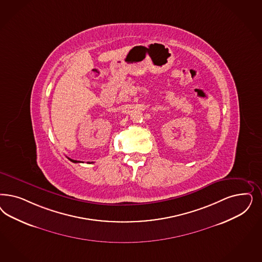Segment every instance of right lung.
<instances>
[{
  "mask_svg": "<svg viewBox=\"0 0 262 262\" xmlns=\"http://www.w3.org/2000/svg\"><path fill=\"white\" fill-rule=\"evenodd\" d=\"M69 160L71 161V162H73V163H81L80 161H77V160H72V159H70V158H68ZM83 163V162H82Z\"/></svg>",
  "mask_w": 262,
  "mask_h": 262,
  "instance_id": "add662e5",
  "label": "right lung"
}]
</instances>
